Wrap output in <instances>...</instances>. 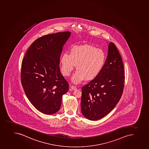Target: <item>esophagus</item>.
<instances>
[{
	"mask_svg": "<svg viewBox=\"0 0 149 149\" xmlns=\"http://www.w3.org/2000/svg\"><path fill=\"white\" fill-rule=\"evenodd\" d=\"M70 88H71V89L72 90H76L77 89V88L75 86H71L70 87Z\"/></svg>",
	"mask_w": 149,
	"mask_h": 149,
	"instance_id": "1",
	"label": "esophagus"
}]
</instances>
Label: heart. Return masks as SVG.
Returning a JSON list of instances; mask_svg holds the SVG:
<instances>
[{
	"label": "heart",
	"instance_id": "obj_1",
	"mask_svg": "<svg viewBox=\"0 0 149 149\" xmlns=\"http://www.w3.org/2000/svg\"><path fill=\"white\" fill-rule=\"evenodd\" d=\"M106 60L103 50L90 44L74 46L70 53H64L60 58L61 72L68 76L76 64L77 71L71 78L74 84L95 79L103 68Z\"/></svg>",
	"mask_w": 149,
	"mask_h": 149
}]
</instances>
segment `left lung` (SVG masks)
Returning a JSON list of instances; mask_svg holds the SVG:
<instances>
[{"label":"left lung","instance_id":"left-lung-1","mask_svg":"<svg viewBox=\"0 0 149 149\" xmlns=\"http://www.w3.org/2000/svg\"><path fill=\"white\" fill-rule=\"evenodd\" d=\"M124 67L116 46L109 43L105 65L95 79L82 87L81 111L86 118L98 120L115 108L124 87Z\"/></svg>","mask_w":149,"mask_h":149}]
</instances>
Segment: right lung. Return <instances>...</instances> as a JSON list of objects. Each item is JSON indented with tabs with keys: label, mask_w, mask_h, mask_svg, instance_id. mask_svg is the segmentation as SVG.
<instances>
[{
	"label": "right lung",
	"mask_w": 149,
	"mask_h": 149,
	"mask_svg": "<svg viewBox=\"0 0 149 149\" xmlns=\"http://www.w3.org/2000/svg\"><path fill=\"white\" fill-rule=\"evenodd\" d=\"M71 35L67 31L40 37L31 45L22 61L21 75L24 93L43 113L57 112L63 95L69 89L59 64L63 47Z\"/></svg>",
	"instance_id": "add662e5"
}]
</instances>
